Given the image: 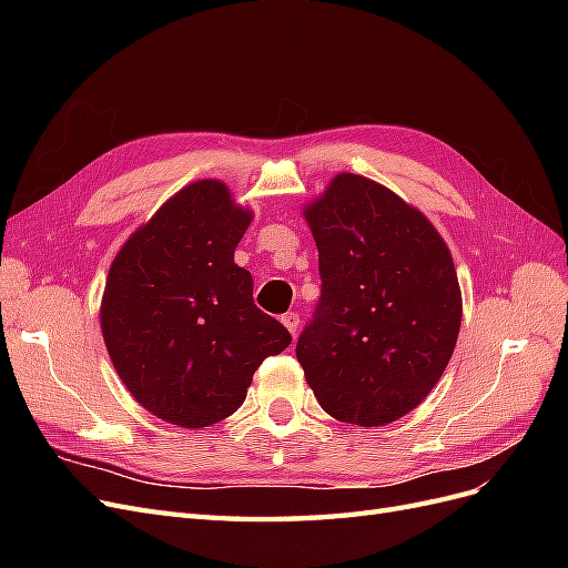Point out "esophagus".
Returning a JSON list of instances; mask_svg holds the SVG:
<instances>
[{"label": "esophagus", "instance_id": "34e87169", "mask_svg": "<svg viewBox=\"0 0 568 568\" xmlns=\"http://www.w3.org/2000/svg\"><path fill=\"white\" fill-rule=\"evenodd\" d=\"M282 324L286 326V329L296 336V332H298V324H301V317H298V313H286V315H282Z\"/></svg>", "mask_w": 568, "mask_h": 568}]
</instances>
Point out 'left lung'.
<instances>
[{"label": "left lung", "mask_w": 568, "mask_h": 568, "mask_svg": "<svg viewBox=\"0 0 568 568\" xmlns=\"http://www.w3.org/2000/svg\"><path fill=\"white\" fill-rule=\"evenodd\" d=\"M322 296L296 343L326 415L384 426L415 409L448 367L462 322L453 255L384 184L336 175L305 205Z\"/></svg>", "instance_id": "left-lung-1"}]
</instances>
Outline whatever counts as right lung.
I'll use <instances>...</instances> for the list:
<instances>
[{"label": "right lung", "mask_w": 568, "mask_h": 568, "mask_svg": "<svg viewBox=\"0 0 568 568\" xmlns=\"http://www.w3.org/2000/svg\"><path fill=\"white\" fill-rule=\"evenodd\" d=\"M230 189L201 180L168 199L118 251L101 334L120 379L151 415L184 428L242 407L255 369L291 334L253 303L234 248L251 225Z\"/></svg>", "instance_id": "obj_1"}]
</instances>
